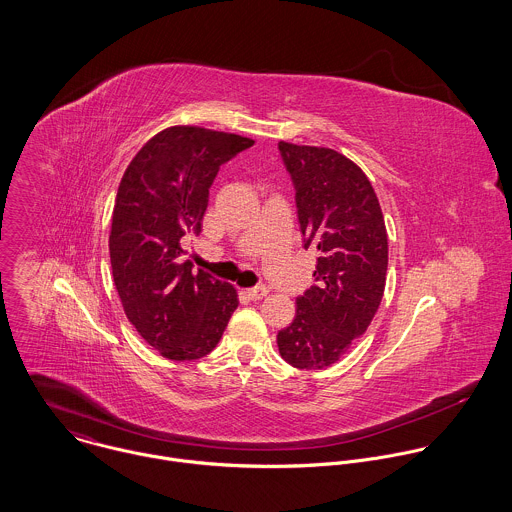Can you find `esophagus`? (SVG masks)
<instances>
[{
    "mask_svg": "<svg viewBox=\"0 0 512 512\" xmlns=\"http://www.w3.org/2000/svg\"><path fill=\"white\" fill-rule=\"evenodd\" d=\"M242 293H244L248 299H252V301H258V299H262V297H266V295H268V288H264V286H256V288L244 290Z\"/></svg>",
    "mask_w": 512,
    "mask_h": 512,
    "instance_id": "obj_1",
    "label": "esophagus"
}]
</instances>
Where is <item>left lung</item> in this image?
Here are the masks:
<instances>
[{
    "label": "left lung",
    "mask_w": 512,
    "mask_h": 512,
    "mask_svg": "<svg viewBox=\"0 0 512 512\" xmlns=\"http://www.w3.org/2000/svg\"><path fill=\"white\" fill-rule=\"evenodd\" d=\"M278 149L292 177L303 246L317 250L315 286L297 297L278 349L295 368L317 370L365 335L386 286L388 236L359 165L329 147L280 142Z\"/></svg>",
    "instance_id": "1"
}]
</instances>
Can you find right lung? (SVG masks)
<instances>
[{"instance_id": "obj_1", "label": "right lung", "mask_w": 512, "mask_h": 512, "mask_svg": "<svg viewBox=\"0 0 512 512\" xmlns=\"http://www.w3.org/2000/svg\"><path fill=\"white\" fill-rule=\"evenodd\" d=\"M254 140L197 126L153 136L128 165L114 203L110 262L126 317L171 361L209 355L238 307L236 290L183 260L199 234L220 165Z\"/></svg>"}]
</instances>
